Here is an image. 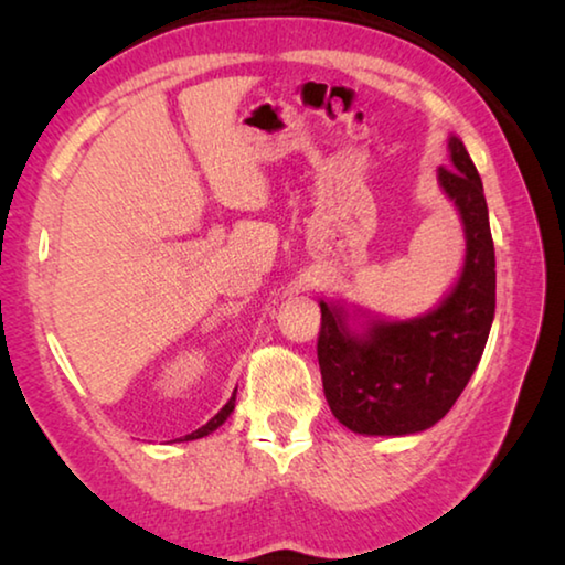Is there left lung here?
I'll use <instances>...</instances> for the list:
<instances>
[{
	"mask_svg": "<svg viewBox=\"0 0 565 565\" xmlns=\"http://www.w3.org/2000/svg\"><path fill=\"white\" fill-rule=\"evenodd\" d=\"M438 184L458 209L466 262L451 294L408 321L351 329L343 306L321 301L319 369L331 414L353 434L406 436L441 420L481 361L495 311V254L481 177L458 137Z\"/></svg>",
	"mask_w": 565,
	"mask_h": 565,
	"instance_id": "1",
	"label": "left lung"
}]
</instances>
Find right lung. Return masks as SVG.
<instances>
[{
  "mask_svg": "<svg viewBox=\"0 0 565 565\" xmlns=\"http://www.w3.org/2000/svg\"><path fill=\"white\" fill-rule=\"evenodd\" d=\"M234 401H236V391H234V396L228 398V404H226L222 411H218V414H216L212 420H209V424H204L202 428H196L194 434H186L184 438H181V441H194V438H204V436H209L212 431H216V428L222 426L228 416H232V411H234Z\"/></svg>",
  "mask_w": 565,
  "mask_h": 565,
  "instance_id": "right-lung-1",
  "label": "right lung"
}]
</instances>
